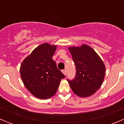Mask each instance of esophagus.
Instances as JSON below:
<instances>
[{
    "mask_svg": "<svg viewBox=\"0 0 124 124\" xmlns=\"http://www.w3.org/2000/svg\"><path fill=\"white\" fill-rule=\"evenodd\" d=\"M62 72H63V74H65V75L67 74V71H66L65 70H62Z\"/></svg>",
    "mask_w": 124,
    "mask_h": 124,
    "instance_id": "obj_1",
    "label": "esophagus"
}]
</instances>
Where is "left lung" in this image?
<instances>
[{
	"label": "left lung",
	"mask_w": 124,
	"mask_h": 124,
	"mask_svg": "<svg viewBox=\"0 0 124 124\" xmlns=\"http://www.w3.org/2000/svg\"><path fill=\"white\" fill-rule=\"evenodd\" d=\"M68 49L76 65V74L74 79L67 81L75 94L80 97H89L98 90L103 82L106 73L104 62L87 45Z\"/></svg>",
	"instance_id": "left-lung-1"
}]
</instances>
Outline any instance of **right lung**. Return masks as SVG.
<instances>
[{
  "label": "right lung",
  "mask_w": 124,
  "mask_h": 124,
  "mask_svg": "<svg viewBox=\"0 0 124 124\" xmlns=\"http://www.w3.org/2000/svg\"><path fill=\"white\" fill-rule=\"evenodd\" d=\"M56 47L42 44L21 64L20 71L24 85L38 98L47 99L54 95L61 80L65 77L52 58Z\"/></svg>",
  "instance_id": "add662e5"
}]
</instances>
